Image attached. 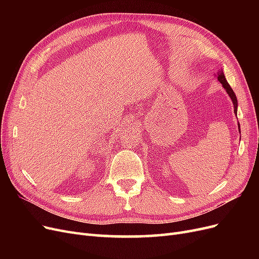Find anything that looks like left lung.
I'll return each mask as SVG.
<instances>
[{
    "label": "left lung",
    "instance_id": "8db88e82",
    "mask_svg": "<svg viewBox=\"0 0 259 259\" xmlns=\"http://www.w3.org/2000/svg\"><path fill=\"white\" fill-rule=\"evenodd\" d=\"M217 79H218V81L221 82L222 84H223V86H224V89L226 90V92L228 93V95L230 96V98H231V100H232V104H233V108H234V113L237 114V108H238V100H237V97H236V94H234V92H233V90L230 88V85L228 84V82H227V80H226V77H225V74H224V72L223 71H219L218 73H217ZM239 125V131H240V124H238Z\"/></svg>",
    "mask_w": 259,
    "mask_h": 259
}]
</instances>
